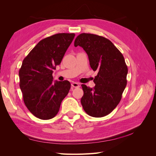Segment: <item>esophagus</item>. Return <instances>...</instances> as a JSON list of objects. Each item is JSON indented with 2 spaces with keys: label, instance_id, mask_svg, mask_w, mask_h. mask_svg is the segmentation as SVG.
<instances>
[{
  "label": "esophagus",
  "instance_id": "obj_1",
  "mask_svg": "<svg viewBox=\"0 0 156 156\" xmlns=\"http://www.w3.org/2000/svg\"><path fill=\"white\" fill-rule=\"evenodd\" d=\"M72 87L73 88H79V87H80V85H79V84L77 83H72Z\"/></svg>",
  "mask_w": 156,
  "mask_h": 156
}]
</instances>
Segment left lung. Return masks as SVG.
Wrapping results in <instances>:
<instances>
[{
  "label": "left lung",
  "mask_w": 156,
  "mask_h": 156,
  "mask_svg": "<svg viewBox=\"0 0 156 156\" xmlns=\"http://www.w3.org/2000/svg\"><path fill=\"white\" fill-rule=\"evenodd\" d=\"M74 45L83 48L91 68L98 72L93 88L81 85L83 109L89 116H105L119 104L126 87L128 70L124 56L109 40L96 34L82 33L76 37Z\"/></svg>",
  "instance_id": "obj_1"
}]
</instances>
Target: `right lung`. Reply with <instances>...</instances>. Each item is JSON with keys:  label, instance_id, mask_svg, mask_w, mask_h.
<instances>
[{"label": "right lung", "instance_id": "right-lung-1", "mask_svg": "<svg viewBox=\"0 0 156 156\" xmlns=\"http://www.w3.org/2000/svg\"><path fill=\"white\" fill-rule=\"evenodd\" d=\"M73 33H59L38 42L23 61L19 72L23 101L41 120L55 117L71 87L68 81L53 83V72L74 38Z\"/></svg>", "mask_w": 156, "mask_h": 156}]
</instances>
